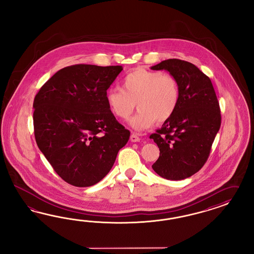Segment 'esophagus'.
I'll list each match as a JSON object with an SVG mask.
<instances>
[{
  "label": "esophagus",
  "mask_w": 254,
  "mask_h": 254,
  "mask_svg": "<svg viewBox=\"0 0 254 254\" xmlns=\"http://www.w3.org/2000/svg\"><path fill=\"white\" fill-rule=\"evenodd\" d=\"M130 140L132 142H138V141L140 140V138L138 137L136 133H133L130 136Z\"/></svg>",
  "instance_id": "1"
}]
</instances>
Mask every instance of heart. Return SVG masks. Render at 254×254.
Listing matches in <instances>:
<instances>
[{"label": "heart", "instance_id": "b5f03b06", "mask_svg": "<svg viewBox=\"0 0 254 254\" xmlns=\"http://www.w3.org/2000/svg\"><path fill=\"white\" fill-rule=\"evenodd\" d=\"M108 106L122 120L133 114L136 103L138 113L130 126L136 130H144L154 122L164 123L175 113L180 100L176 79L161 71L138 68L125 77L123 89L112 88L106 94Z\"/></svg>", "mask_w": 254, "mask_h": 254}]
</instances>
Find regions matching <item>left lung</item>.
Returning <instances> with one entry per match:
<instances>
[{
  "instance_id": "8db88e82",
  "label": "left lung",
  "mask_w": 254,
  "mask_h": 254,
  "mask_svg": "<svg viewBox=\"0 0 254 254\" xmlns=\"http://www.w3.org/2000/svg\"><path fill=\"white\" fill-rule=\"evenodd\" d=\"M151 69L168 70L180 88L175 113L150 136L160 151L152 168L164 179L184 180L208 160L222 122L219 101L210 79L190 62L170 59Z\"/></svg>"
}]
</instances>
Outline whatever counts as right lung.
<instances>
[{"mask_svg": "<svg viewBox=\"0 0 254 254\" xmlns=\"http://www.w3.org/2000/svg\"><path fill=\"white\" fill-rule=\"evenodd\" d=\"M122 66L77 64L56 72L36 94V143L57 174L77 187L98 184L114 166L130 132L116 120L107 89Z\"/></svg>", "mask_w": 254, "mask_h": 254, "instance_id": "1", "label": "right lung"}]
</instances>
